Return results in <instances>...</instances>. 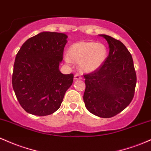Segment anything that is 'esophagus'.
Wrapping results in <instances>:
<instances>
[{
    "instance_id": "1",
    "label": "esophagus",
    "mask_w": 151,
    "mask_h": 151,
    "mask_svg": "<svg viewBox=\"0 0 151 151\" xmlns=\"http://www.w3.org/2000/svg\"><path fill=\"white\" fill-rule=\"evenodd\" d=\"M74 79L75 80H80V79H82V76L79 73H76L75 76H74Z\"/></svg>"
}]
</instances>
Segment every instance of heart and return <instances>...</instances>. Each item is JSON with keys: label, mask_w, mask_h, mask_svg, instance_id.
<instances>
[{"label": "heart", "mask_w": 151, "mask_h": 151, "mask_svg": "<svg viewBox=\"0 0 151 151\" xmlns=\"http://www.w3.org/2000/svg\"><path fill=\"white\" fill-rule=\"evenodd\" d=\"M108 56L107 47L103 43L94 41H81L73 44L68 50L65 61H74L80 65L85 72L96 70L105 62Z\"/></svg>", "instance_id": "obj_1"}]
</instances>
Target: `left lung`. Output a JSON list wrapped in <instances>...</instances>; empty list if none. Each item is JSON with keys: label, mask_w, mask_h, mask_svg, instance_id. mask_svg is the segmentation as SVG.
<instances>
[{"label": "left lung", "mask_w": 151, "mask_h": 151, "mask_svg": "<svg viewBox=\"0 0 151 151\" xmlns=\"http://www.w3.org/2000/svg\"><path fill=\"white\" fill-rule=\"evenodd\" d=\"M101 35L108 43L109 54L98 69L83 75V101L91 113L108 118L130 104L137 78L132 55L124 44L109 35Z\"/></svg>", "instance_id": "8db88e82"}]
</instances>
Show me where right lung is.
I'll return each mask as SVG.
<instances>
[{
	"mask_svg": "<svg viewBox=\"0 0 151 151\" xmlns=\"http://www.w3.org/2000/svg\"><path fill=\"white\" fill-rule=\"evenodd\" d=\"M68 36L43 32L26 40L17 53L12 84L21 107L30 114L50 115L60 107L73 74L59 70Z\"/></svg>",
	"mask_w": 151,
	"mask_h": 151,
	"instance_id": "obj_1",
	"label": "right lung"
}]
</instances>
